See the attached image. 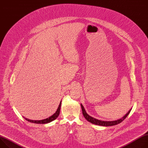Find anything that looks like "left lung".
<instances>
[{
	"instance_id": "1",
	"label": "left lung",
	"mask_w": 148,
	"mask_h": 148,
	"mask_svg": "<svg viewBox=\"0 0 148 148\" xmlns=\"http://www.w3.org/2000/svg\"><path fill=\"white\" fill-rule=\"evenodd\" d=\"M81 106H82V111H83V114L84 117H85V119L88 121V122L92 123V124H95L97 125H100V126H114L116 125H117L120 123H121L122 122L126 119V117L128 116V114L130 113L131 109L128 112V113L124 116L123 117L122 119H120L117 120H115V121H111V122H107V121H102V120H97L96 119L93 118L91 116H90L86 112L84 107L83 106V105L81 104Z\"/></svg>"
}]
</instances>
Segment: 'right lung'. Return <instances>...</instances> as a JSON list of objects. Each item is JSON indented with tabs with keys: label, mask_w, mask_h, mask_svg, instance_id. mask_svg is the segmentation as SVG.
Listing matches in <instances>:
<instances>
[{
	"label": "right lung",
	"mask_w": 148,
	"mask_h": 148,
	"mask_svg": "<svg viewBox=\"0 0 148 148\" xmlns=\"http://www.w3.org/2000/svg\"><path fill=\"white\" fill-rule=\"evenodd\" d=\"M61 101L58 106V108L57 109V110L56 111V112L53 114V115H52L51 116L49 117L48 118H47L45 119L44 120H29L28 119H26L23 117L25 120H26L27 121L31 123H37V124H45V123H49L52 121L54 120L55 119H56L57 118V117L59 116L60 114V108H61Z\"/></svg>",
	"instance_id": "add662e5"
}]
</instances>
